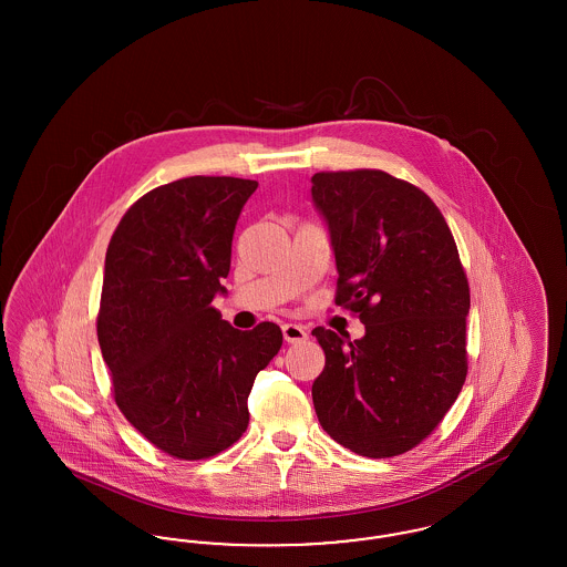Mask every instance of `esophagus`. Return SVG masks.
Segmentation results:
<instances>
[{"instance_id": "esophagus-1", "label": "esophagus", "mask_w": 567, "mask_h": 567, "mask_svg": "<svg viewBox=\"0 0 567 567\" xmlns=\"http://www.w3.org/2000/svg\"><path fill=\"white\" fill-rule=\"evenodd\" d=\"M282 336L289 344H299L303 340H308V331L301 324L287 323L282 324Z\"/></svg>"}]
</instances>
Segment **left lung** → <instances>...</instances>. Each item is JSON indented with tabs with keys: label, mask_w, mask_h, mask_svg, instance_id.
<instances>
[{
	"label": "left lung",
	"mask_w": 567,
	"mask_h": 567,
	"mask_svg": "<svg viewBox=\"0 0 567 567\" xmlns=\"http://www.w3.org/2000/svg\"><path fill=\"white\" fill-rule=\"evenodd\" d=\"M312 199L336 255V303L365 324L354 342L312 329L324 351L315 410L344 449L398 457L442 423L467 377L457 244L427 193L382 169L319 172Z\"/></svg>",
	"instance_id": "left-lung-1"
}]
</instances>
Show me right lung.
Masks as SVG:
<instances>
[{"mask_svg": "<svg viewBox=\"0 0 567 567\" xmlns=\"http://www.w3.org/2000/svg\"><path fill=\"white\" fill-rule=\"evenodd\" d=\"M255 189L231 176L167 183L142 195L110 238L97 340L114 402L169 457H215L238 442L255 377L282 347L278 324L240 331L213 306Z\"/></svg>", "mask_w": 567, "mask_h": 567, "instance_id": "1", "label": "right lung"}]
</instances>
